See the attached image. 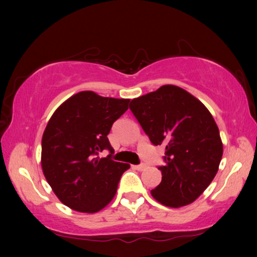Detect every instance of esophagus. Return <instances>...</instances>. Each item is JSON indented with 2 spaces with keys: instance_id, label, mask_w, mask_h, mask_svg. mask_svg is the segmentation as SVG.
I'll use <instances>...</instances> for the list:
<instances>
[{
  "instance_id": "obj_1",
  "label": "esophagus",
  "mask_w": 257,
  "mask_h": 257,
  "mask_svg": "<svg viewBox=\"0 0 257 257\" xmlns=\"http://www.w3.org/2000/svg\"><path fill=\"white\" fill-rule=\"evenodd\" d=\"M146 167V165H144V164H139V165H133V168H136V170H138V171H143L144 168Z\"/></svg>"
}]
</instances>
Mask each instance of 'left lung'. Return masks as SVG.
<instances>
[{
    "instance_id": "8db88e82",
    "label": "left lung",
    "mask_w": 257,
    "mask_h": 257,
    "mask_svg": "<svg viewBox=\"0 0 257 257\" xmlns=\"http://www.w3.org/2000/svg\"><path fill=\"white\" fill-rule=\"evenodd\" d=\"M153 145L165 147L161 182L151 191L167 207L192 203L219 170L223 146L210 112L181 87L164 85L130 103Z\"/></svg>"
}]
</instances>
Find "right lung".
<instances>
[{
  "instance_id": "1",
  "label": "right lung",
  "mask_w": 257,
  "mask_h": 257,
  "mask_svg": "<svg viewBox=\"0 0 257 257\" xmlns=\"http://www.w3.org/2000/svg\"><path fill=\"white\" fill-rule=\"evenodd\" d=\"M130 99L83 91L65 100L42 138V168L57 198L73 210L96 213L113 199L130 165L111 159L107 135L128 108ZM106 149L110 154L99 158Z\"/></svg>"
}]
</instances>
